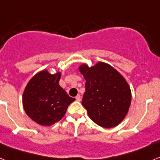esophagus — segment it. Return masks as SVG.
Instances as JSON below:
<instances>
[{
  "label": "esophagus",
  "instance_id": "1",
  "mask_svg": "<svg viewBox=\"0 0 160 160\" xmlns=\"http://www.w3.org/2000/svg\"><path fill=\"white\" fill-rule=\"evenodd\" d=\"M76 100H77V101H81V96H80V94H78L77 96H76Z\"/></svg>",
  "mask_w": 160,
  "mask_h": 160
}]
</instances>
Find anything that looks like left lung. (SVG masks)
<instances>
[{"label": "left lung", "mask_w": 160, "mask_h": 160, "mask_svg": "<svg viewBox=\"0 0 160 160\" xmlns=\"http://www.w3.org/2000/svg\"><path fill=\"white\" fill-rule=\"evenodd\" d=\"M78 70L86 80L82 104L90 119L102 128L118 126L131 106L128 82L114 67L102 62L91 67L82 64Z\"/></svg>", "instance_id": "left-lung-1"}]
</instances>
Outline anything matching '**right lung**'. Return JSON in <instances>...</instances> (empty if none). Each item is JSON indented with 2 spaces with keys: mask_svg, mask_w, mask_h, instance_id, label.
<instances>
[{
  "mask_svg": "<svg viewBox=\"0 0 160 160\" xmlns=\"http://www.w3.org/2000/svg\"><path fill=\"white\" fill-rule=\"evenodd\" d=\"M61 73L47 70L36 73L25 87L22 103L25 113L37 123L51 126L60 121L75 98L70 97L59 85Z\"/></svg>",
  "mask_w": 160,
  "mask_h": 160,
  "instance_id": "obj_1",
  "label": "right lung"
}]
</instances>
